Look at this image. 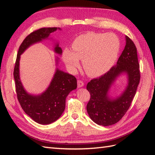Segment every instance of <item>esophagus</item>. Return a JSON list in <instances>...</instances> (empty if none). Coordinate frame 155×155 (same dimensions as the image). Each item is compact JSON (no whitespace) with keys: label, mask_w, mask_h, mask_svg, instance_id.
Listing matches in <instances>:
<instances>
[{"label":"esophagus","mask_w":155,"mask_h":155,"mask_svg":"<svg viewBox=\"0 0 155 155\" xmlns=\"http://www.w3.org/2000/svg\"><path fill=\"white\" fill-rule=\"evenodd\" d=\"M78 87H83L84 86V83L81 80H78Z\"/></svg>","instance_id":"esophagus-1"}]
</instances>
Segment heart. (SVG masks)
Listing matches in <instances>:
<instances>
[{
  "label": "heart",
  "instance_id": "obj_1",
  "mask_svg": "<svg viewBox=\"0 0 155 155\" xmlns=\"http://www.w3.org/2000/svg\"><path fill=\"white\" fill-rule=\"evenodd\" d=\"M72 49L65 48L62 53L63 60L71 71H74L79 67V59H82L88 75L100 77L114 65L120 52V41L113 33L88 32L74 39Z\"/></svg>",
  "mask_w": 155,
  "mask_h": 155
}]
</instances>
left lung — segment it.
Listing matches in <instances>:
<instances>
[{
    "mask_svg": "<svg viewBox=\"0 0 155 155\" xmlns=\"http://www.w3.org/2000/svg\"><path fill=\"white\" fill-rule=\"evenodd\" d=\"M126 41V45L117 64L99 78L92 79L87 86L91 94L87 104V113L95 123L104 127L117 123L126 114L140 82L137 47L127 36ZM122 72H126L128 74V86L120 97L111 100L107 97L108 90Z\"/></svg>",
    "mask_w": 155,
    "mask_h": 155,
    "instance_id": "1",
    "label": "left lung"
}]
</instances>
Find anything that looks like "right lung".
I'll return each instance as SVG.
<instances>
[{
    "mask_svg": "<svg viewBox=\"0 0 155 155\" xmlns=\"http://www.w3.org/2000/svg\"><path fill=\"white\" fill-rule=\"evenodd\" d=\"M57 29V27L41 28L28 35L18 48L13 72L16 95L20 104L26 114L41 124H51L61 116L64 110L67 95L77 87V78L73 75L57 69L50 86L44 93L39 96L28 94L20 81V56L29 46L48 38L49 35ZM54 51L57 53H62V49L58 45L54 48Z\"/></svg>",
    "mask_w": 155,
    "mask_h": 155,
    "instance_id": "add662e5",
    "label": "right lung"
}]
</instances>
